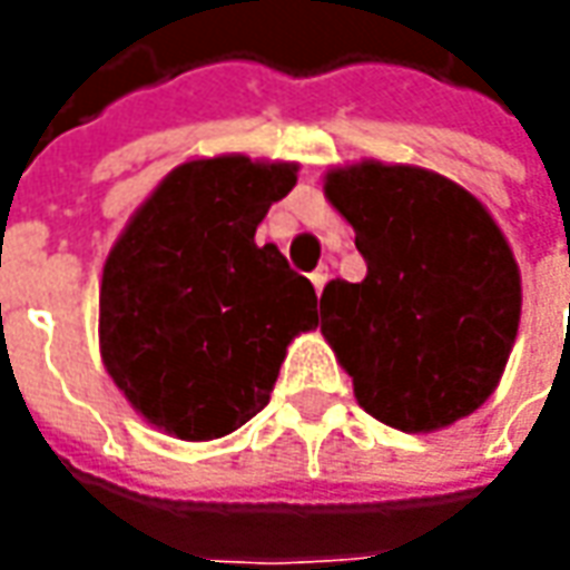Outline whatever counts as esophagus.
Instances as JSON below:
<instances>
[{
	"label": "esophagus",
	"mask_w": 570,
	"mask_h": 570,
	"mask_svg": "<svg viewBox=\"0 0 570 570\" xmlns=\"http://www.w3.org/2000/svg\"><path fill=\"white\" fill-rule=\"evenodd\" d=\"M311 282H314V288H317V295L323 292V285L330 282V266H320V269H314L311 273Z\"/></svg>",
	"instance_id": "obj_1"
}]
</instances>
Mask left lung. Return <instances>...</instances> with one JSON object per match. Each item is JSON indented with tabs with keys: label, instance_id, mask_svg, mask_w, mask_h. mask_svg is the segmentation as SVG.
<instances>
[{
	"label": "left lung",
	"instance_id": "8db88e82",
	"mask_svg": "<svg viewBox=\"0 0 570 570\" xmlns=\"http://www.w3.org/2000/svg\"><path fill=\"white\" fill-rule=\"evenodd\" d=\"M330 203L355 228L364 282L333 278L320 333L364 412L434 431L492 396L520 323V273L492 215L422 167H342Z\"/></svg>",
	"mask_w": 570,
	"mask_h": 570
}]
</instances>
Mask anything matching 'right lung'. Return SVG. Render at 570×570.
<instances>
[{
  "label": "right lung",
  "mask_w": 570,
  "mask_h": 570,
  "mask_svg": "<svg viewBox=\"0 0 570 570\" xmlns=\"http://www.w3.org/2000/svg\"><path fill=\"white\" fill-rule=\"evenodd\" d=\"M295 165L206 158L170 170L100 282V355L151 425L212 441L269 403L285 348L317 326V292L253 234Z\"/></svg>",
  "instance_id": "obj_1"
}]
</instances>
